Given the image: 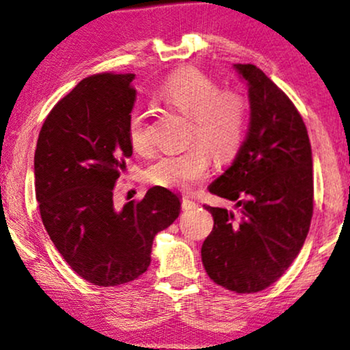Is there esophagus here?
Here are the masks:
<instances>
[{"label":"esophagus","mask_w":350,"mask_h":350,"mask_svg":"<svg viewBox=\"0 0 350 350\" xmlns=\"http://www.w3.org/2000/svg\"><path fill=\"white\" fill-rule=\"evenodd\" d=\"M198 206V203H195L193 200H190V198H183V209H193V208H197Z\"/></svg>","instance_id":"1"}]
</instances>
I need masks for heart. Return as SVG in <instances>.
I'll list each match as a JSON object with an SVG mask.
<instances>
[{
	"label": "heart",
	"mask_w": 350,
	"mask_h": 350,
	"mask_svg": "<svg viewBox=\"0 0 350 350\" xmlns=\"http://www.w3.org/2000/svg\"><path fill=\"white\" fill-rule=\"evenodd\" d=\"M157 99L189 116V141L202 142L217 161L229 160L240 148L248 121V100L241 91L221 90L211 75L197 67H183L167 77ZM126 134L134 150H150V131L141 110L128 115ZM204 148L195 144L183 152L160 157L148 167V179L161 187H192L206 178L211 166V155Z\"/></svg>",
	"instance_id": "obj_1"
}]
</instances>
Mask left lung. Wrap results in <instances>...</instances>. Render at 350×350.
I'll use <instances>...</instances> for the list:
<instances>
[{"label":"left lung","mask_w":350,"mask_h":350,"mask_svg":"<svg viewBox=\"0 0 350 350\" xmlns=\"http://www.w3.org/2000/svg\"><path fill=\"white\" fill-rule=\"evenodd\" d=\"M235 68L250 88V128L209 192L237 202L240 213L204 204L214 226L202 260L214 283L245 295L277 282L299 254L314 213V172L307 128L290 97L256 65Z\"/></svg>","instance_id":"8db88e82"}]
</instances>
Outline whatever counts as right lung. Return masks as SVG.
I'll return each mask as SVG.
<instances>
[{
  "instance_id": "obj_1",
  "label": "right lung",
  "mask_w": 350,
  "mask_h": 350,
  "mask_svg": "<svg viewBox=\"0 0 350 350\" xmlns=\"http://www.w3.org/2000/svg\"><path fill=\"white\" fill-rule=\"evenodd\" d=\"M133 73L85 78L53 107L35 150V193L44 229L70 267L97 286H118L150 265L152 243L180 213L165 187L123 209L115 185L133 155L126 123L136 102Z\"/></svg>"
}]
</instances>
